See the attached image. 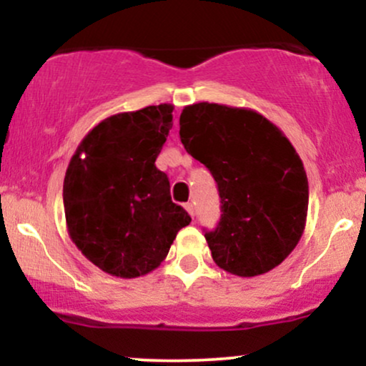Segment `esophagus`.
<instances>
[{"label": "esophagus", "mask_w": 366, "mask_h": 366, "mask_svg": "<svg viewBox=\"0 0 366 366\" xmlns=\"http://www.w3.org/2000/svg\"><path fill=\"white\" fill-rule=\"evenodd\" d=\"M184 208L187 209V213H189V215H191V217H194V204H192V203H186V204H184Z\"/></svg>", "instance_id": "obj_1"}]
</instances>
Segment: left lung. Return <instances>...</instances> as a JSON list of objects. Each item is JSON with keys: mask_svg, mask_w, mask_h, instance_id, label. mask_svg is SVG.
I'll return each instance as SVG.
<instances>
[{"mask_svg": "<svg viewBox=\"0 0 366 366\" xmlns=\"http://www.w3.org/2000/svg\"><path fill=\"white\" fill-rule=\"evenodd\" d=\"M179 134L218 186L222 217L204 234L213 262L237 277L279 267L308 215V179L291 141L262 113L207 102L184 108Z\"/></svg>", "mask_w": 366, "mask_h": 366, "instance_id": "left-lung-1", "label": "left lung"}]
</instances>
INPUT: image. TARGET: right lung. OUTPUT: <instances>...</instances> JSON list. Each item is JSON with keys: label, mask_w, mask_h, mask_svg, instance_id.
Returning a JSON list of instances; mask_svg holds the SVG:
<instances>
[{"label": "right lung", "mask_w": 366, "mask_h": 366, "mask_svg": "<svg viewBox=\"0 0 366 366\" xmlns=\"http://www.w3.org/2000/svg\"><path fill=\"white\" fill-rule=\"evenodd\" d=\"M172 104L117 113L87 132L63 180L69 236L79 251L120 279L159 267L191 217L172 203L169 177L157 169L172 129Z\"/></svg>", "instance_id": "obj_1"}]
</instances>
